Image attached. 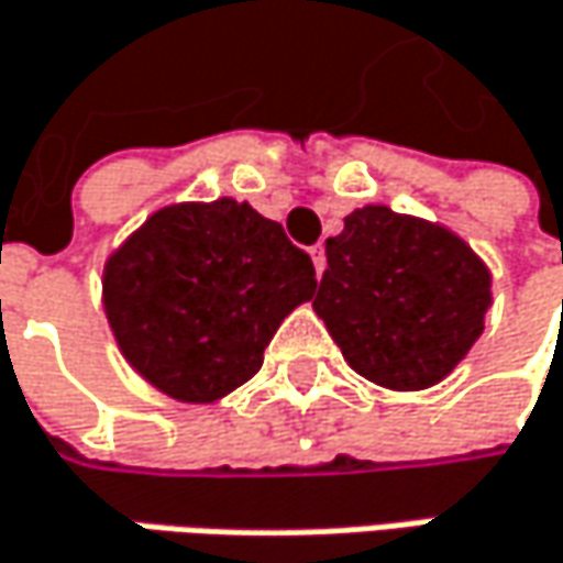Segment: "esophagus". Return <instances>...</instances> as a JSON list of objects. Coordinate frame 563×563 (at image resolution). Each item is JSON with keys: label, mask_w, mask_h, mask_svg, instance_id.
<instances>
[{"label": "esophagus", "mask_w": 563, "mask_h": 563, "mask_svg": "<svg viewBox=\"0 0 563 563\" xmlns=\"http://www.w3.org/2000/svg\"><path fill=\"white\" fill-rule=\"evenodd\" d=\"M309 254H312L314 274L321 277V274H324V245H312V249H309Z\"/></svg>", "instance_id": "1"}]
</instances>
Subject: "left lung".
Listing matches in <instances>:
<instances>
[{
	"label": "left lung",
	"mask_w": 563,
	"mask_h": 563,
	"mask_svg": "<svg viewBox=\"0 0 563 563\" xmlns=\"http://www.w3.org/2000/svg\"><path fill=\"white\" fill-rule=\"evenodd\" d=\"M314 312L350 366L376 385L443 382L484 331L490 271L443 225L363 207L324 242Z\"/></svg>",
	"instance_id": "1"
}]
</instances>
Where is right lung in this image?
Here are the masks:
<instances>
[{
  "mask_svg": "<svg viewBox=\"0 0 563 563\" xmlns=\"http://www.w3.org/2000/svg\"><path fill=\"white\" fill-rule=\"evenodd\" d=\"M312 257L249 203H175L104 264V312L158 391L210 405L249 382L280 321L314 296Z\"/></svg>",
  "mask_w": 563,
  "mask_h": 563,
  "instance_id": "1",
  "label": "right lung"
}]
</instances>
